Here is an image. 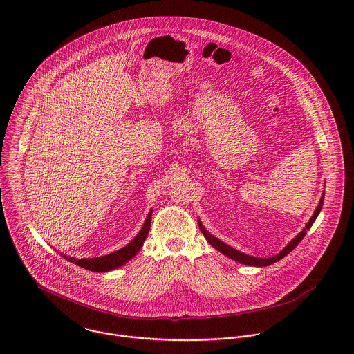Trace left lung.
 I'll return each mask as SVG.
<instances>
[{
    "mask_svg": "<svg viewBox=\"0 0 354 354\" xmlns=\"http://www.w3.org/2000/svg\"><path fill=\"white\" fill-rule=\"evenodd\" d=\"M323 202H324V194L322 195V198H320V202L317 204V207H316V209H315V212H313V215H312V218L308 221V223H306V226L304 227L303 232H300L281 252L278 253V254H275V256H271V257H264V259H261V257H254V256H250V254H247V253L240 252V251H237V250H234V248H232V247H229V245H226L225 243H222L221 240H218L216 237H214L212 234H209L204 227H203L202 222L199 221V227H201V230H202L203 234H204V237H205V240L216 250V251H219L221 253H223L225 256H227V257H230V259H233V260H236V261H239V263H243V264H247V266H256V267H266V266H270V264H272V263H275V261H278V260H281L282 257H285L288 253L292 252L299 244H300V241L303 240L304 237H305V234H306V232L310 229V226L313 225V222H315V219L317 218V215H319V212H320V209H322V205H323Z\"/></svg>",
    "mask_w": 354,
    "mask_h": 354,
    "instance_id": "1",
    "label": "left lung"
}]
</instances>
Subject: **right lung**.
<instances>
[{"mask_svg":"<svg viewBox=\"0 0 354 354\" xmlns=\"http://www.w3.org/2000/svg\"><path fill=\"white\" fill-rule=\"evenodd\" d=\"M151 214L152 209L149 212L139 234L124 248H121L115 252L109 253L106 256L94 257V259H75V257H69V256H65V259L88 270V271H94V272H106V271H111L114 268L121 267L122 264L129 261L143 247V243H145V240L149 234L150 226H151Z\"/></svg>","mask_w":354,"mask_h":354,"instance_id":"add662e5","label":"right lung"}]
</instances>
